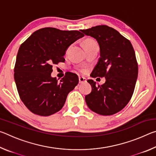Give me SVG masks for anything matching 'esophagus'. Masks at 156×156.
I'll use <instances>...</instances> for the list:
<instances>
[{"instance_id":"obj_1","label":"esophagus","mask_w":156,"mask_h":156,"mask_svg":"<svg viewBox=\"0 0 156 156\" xmlns=\"http://www.w3.org/2000/svg\"><path fill=\"white\" fill-rule=\"evenodd\" d=\"M87 81V79L84 77H82V76H80L79 77V83H85Z\"/></svg>"}]
</instances>
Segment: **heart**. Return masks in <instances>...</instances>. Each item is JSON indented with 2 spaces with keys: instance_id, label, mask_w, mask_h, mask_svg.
Masks as SVG:
<instances>
[{
  "instance_id": "heart-1",
  "label": "heart",
  "mask_w": 156,
  "mask_h": 156,
  "mask_svg": "<svg viewBox=\"0 0 156 156\" xmlns=\"http://www.w3.org/2000/svg\"><path fill=\"white\" fill-rule=\"evenodd\" d=\"M84 47H90V46H92V45H98V44L96 43V41L93 40V39H87V40H86L85 41H84ZM69 51V49L67 50V52ZM81 72H85V70L84 69H81Z\"/></svg>"
}]
</instances>
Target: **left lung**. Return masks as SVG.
<instances>
[{
  "instance_id": "left-lung-1",
  "label": "left lung",
  "mask_w": 156,
  "mask_h": 156,
  "mask_svg": "<svg viewBox=\"0 0 156 156\" xmlns=\"http://www.w3.org/2000/svg\"><path fill=\"white\" fill-rule=\"evenodd\" d=\"M80 31L96 39L100 47V57L90 76L106 79L102 85L87 80L92 89L85 96L86 103L98 114H115L128 104L135 89L138 67L133 47L128 39L109 26Z\"/></svg>"
}]
</instances>
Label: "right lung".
I'll return each instance as SVG.
<instances>
[{
    "mask_svg": "<svg viewBox=\"0 0 156 156\" xmlns=\"http://www.w3.org/2000/svg\"><path fill=\"white\" fill-rule=\"evenodd\" d=\"M83 36L79 31L44 27L34 31L21 44L14 67V80L21 100L31 112L48 116L64 106L68 94L78 84V77L67 72L58 82L51 76L52 67L64 62L66 50Z\"/></svg>",
    "mask_w": 156,
    "mask_h": 156,
    "instance_id": "obj_1",
    "label": "right lung"
}]
</instances>
